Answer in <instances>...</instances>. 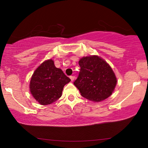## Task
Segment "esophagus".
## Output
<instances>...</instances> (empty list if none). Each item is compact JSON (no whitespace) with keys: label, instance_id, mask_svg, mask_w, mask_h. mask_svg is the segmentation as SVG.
I'll return each instance as SVG.
<instances>
[{"label":"esophagus","instance_id":"34e87169","mask_svg":"<svg viewBox=\"0 0 148 148\" xmlns=\"http://www.w3.org/2000/svg\"><path fill=\"white\" fill-rule=\"evenodd\" d=\"M70 79H71V82H73V81L75 80V76H70Z\"/></svg>","mask_w":148,"mask_h":148}]
</instances>
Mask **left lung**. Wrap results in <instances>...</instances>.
<instances>
[{
	"label": "left lung",
	"mask_w": 148,
	"mask_h": 148,
	"mask_svg": "<svg viewBox=\"0 0 148 148\" xmlns=\"http://www.w3.org/2000/svg\"><path fill=\"white\" fill-rule=\"evenodd\" d=\"M79 64L81 69L74 85L83 97L100 102L112 95L117 79L106 61L97 55H91L80 58Z\"/></svg>",
	"instance_id": "1"
}]
</instances>
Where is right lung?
I'll return each mask as SVG.
<instances>
[{
  "mask_svg": "<svg viewBox=\"0 0 148 148\" xmlns=\"http://www.w3.org/2000/svg\"><path fill=\"white\" fill-rule=\"evenodd\" d=\"M54 60L44 61L35 70L29 83V91L34 98L41 105L50 104L62 96L64 86L70 82Z\"/></svg>",
  "mask_w": 148,
  "mask_h": 148,
  "instance_id": "1",
  "label": "right lung"
}]
</instances>
